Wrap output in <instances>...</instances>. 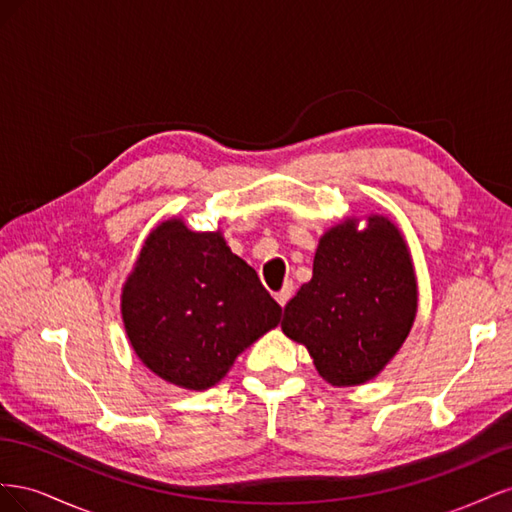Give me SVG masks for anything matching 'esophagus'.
<instances>
[{
  "label": "esophagus",
  "instance_id": "esophagus-1",
  "mask_svg": "<svg viewBox=\"0 0 512 512\" xmlns=\"http://www.w3.org/2000/svg\"><path fill=\"white\" fill-rule=\"evenodd\" d=\"M292 292H294V286H292V282H288V284H284V288L275 294V299H277V303H280L282 307L290 301V297H292Z\"/></svg>",
  "mask_w": 512,
  "mask_h": 512
}]
</instances>
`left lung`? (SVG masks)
<instances>
[{
  "mask_svg": "<svg viewBox=\"0 0 512 512\" xmlns=\"http://www.w3.org/2000/svg\"><path fill=\"white\" fill-rule=\"evenodd\" d=\"M418 286L408 243L380 213L331 226L318 241L312 280L284 307L282 331L307 348L333 386L374 380L404 346Z\"/></svg>",
  "mask_w": 512,
  "mask_h": 512,
  "instance_id": "8db88e82",
  "label": "left lung"
}]
</instances>
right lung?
<instances>
[{
    "label": "right lung",
    "instance_id": "add662e5",
    "mask_svg": "<svg viewBox=\"0 0 512 512\" xmlns=\"http://www.w3.org/2000/svg\"><path fill=\"white\" fill-rule=\"evenodd\" d=\"M280 316L282 307L220 230L196 232L181 218L149 232L121 288V318L136 356L188 391L218 384Z\"/></svg>",
    "mask_w": 512,
    "mask_h": 512
}]
</instances>
